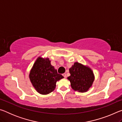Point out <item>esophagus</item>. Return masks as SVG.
<instances>
[{"label": "esophagus", "mask_w": 122, "mask_h": 122, "mask_svg": "<svg viewBox=\"0 0 122 122\" xmlns=\"http://www.w3.org/2000/svg\"><path fill=\"white\" fill-rule=\"evenodd\" d=\"M62 75H63V77H65V78H66V77H67V75H66V74L65 73H64V74H62Z\"/></svg>", "instance_id": "obj_1"}]
</instances>
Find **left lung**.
Wrapping results in <instances>:
<instances>
[{
	"instance_id": "8db88e82",
	"label": "left lung",
	"mask_w": 122,
	"mask_h": 122,
	"mask_svg": "<svg viewBox=\"0 0 122 122\" xmlns=\"http://www.w3.org/2000/svg\"><path fill=\"white\" fill-rule=\"evenodd\" d=\"M69 73L71 75L67 79L71 82V87L74 90L85 92L92 87L95 76L89 66L75 62L69 68Z\"/></svg>"
}]
</instances>
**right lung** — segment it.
Instances as JSON below:
<instances>
[{"instance_id":"right-lung-1","label":"right lung","mask_w":122,"mask_h":122,"mask_svg":"<svg viewBox=\"0 0 122 122\" xmlns=\"http://www.w3.org/2000/svg\"><path fill=\"white\" fill-rule=\"evenodd\" d=\"M48 57L39 56L30 69L29 78L33 86L38 93L47 95L54 90L57 81L64 78L51 65Z\"/></svg>"}]
</instances>
